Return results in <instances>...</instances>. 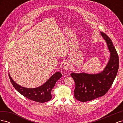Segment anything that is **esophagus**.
Segmentation results:
<instances>
[{"label": "esophagus", "instance_id": "obj_1", "mask_svg": "<svg viewBox=\"0 0 123 123\" xmlns=\"http://www.w3.org/2000/svg\"><path fill=\"white\" fill-rule=\"evenodd\" d=\"M71 68V64L70 62H66L64 63V69L65 70H67L68 71Z\"/></svg>", "mask_w": 123, "mask_h": 123}]
</instances>
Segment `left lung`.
<instances>
[{"label": "left lung", "instance_id": "left-lung-1", "mask_svg": "<svg viewBox=\"0 0 123 123\" xmlns=\"http://www.w3.org/2000/svg\"><path fill=\"white\" fill-rule=\"evenodd\" d=\"M100 33L110 52V59L105 69L96 74L85 73L70 74L75 83L74 96L80 102L90 101L105 95L112 86L117 73L119 58L117 52L109 37L102 32Z\"/></svg>", "mask_w": 123, "mask_h": 123}]
</instances>
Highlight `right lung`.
<instances>
[{"label":"right lung","mask_w":123,"mask_h":123,"mask_svg":"<svg viewBox=\"0 0 123 123\" xmlns=\"http://www.w3.org/2000/svg\"><path fill=\"white\" fill-rule=\"evenodd\" d=\"M9 75L13 86L21 95L33 101L44 103L49 101L52 98L51 91L57 80L62 76V74L59 72H56L43 85L39 87L31 89L20 86L14 82L9 74Z\"/></svg>","instance_id":"obj_1"}]
</instances>
